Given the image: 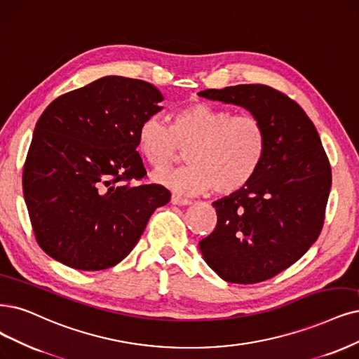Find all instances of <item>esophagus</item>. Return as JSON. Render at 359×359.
I'll list each match as a JSON object with an SVG mask.
<instances>
[{"instance_id":"obj_1","label":"esophagus","mask_w":359,"mask_h":359,"mask_svg":"<svg viewBox=\"0 0 359 359\" xmlns=\"http://www.w3.org/2000/svg\"><path fill=\"white\" fill-rule=\"evenodd\" d=\"M171 203L175 205H191L192 201L191 200H187V198H182L179 195H172L171 196Z\"/></svg>"}]
</instances>
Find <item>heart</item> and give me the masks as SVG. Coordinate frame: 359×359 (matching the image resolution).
<instances>
[{"mask_svg": "<svg viewBox=\"0 0 359 359\" xmlns=\"http://www.w3.org/2000/svg\"><path fill=\"white\" fill-rule=\"evenodd\" d=\"M188 165L158 171L154 179L177 194L213 189L229 195L243 189L259 171L268 136L255 115H233L207 102L177 109L168 126L158 115L146 116L137 128L140 154L155 168L175 161L179 146H188Z\"/></svg>", "mask_w": 359, "mask_h": 359, "instance_id": "1", "label": "heart"}]
</instances>
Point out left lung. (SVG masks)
<instances>
[{
    "label": "left lung",
    "instance_id": "left-lung-1",
    "mask_svg": "<svg viewBox=\"0 0 359 359\" xmlns=\"http://www.w3.org/2000/svg\"><path fill=\"white\" fill-rule=\"evenodd\" d=\"M198 95L243 106L266 130L256 176L213 203L216 229L200 241L204 260L222 280L266 281L297 262L321 233L331 167L320 135L294 100L268 86L240 84Z\"/></svg>",
    "mask_w": 359,
    "mask_h": 359
}]
</instances>
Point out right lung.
I'll list each match as a JSON object with an SVG mask.
<instances>
[{"label":"right lung","mask_w":359,"mask_h":359,"mask_svg":"<svg viewBox=\"0 0 359 359\" xmlns=\"http://www.w3.org/2000/svg\"><path fill=\"white\" fill-rule=\"evenodd\" d=\"M155 86L109 75L53 100L39 116L23 165V196L36 243L79 271L128 256L158 207L161 184L146 175L137 128L163 109Z\"/></svg>","instance_id":"1"}]
</instances>
